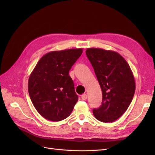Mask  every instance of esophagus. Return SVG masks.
I'll list each match as a JSON object with an SVG mask.
<instances>
[{
	"label": "esophagus",
	"instance_id": "esophagus-1",
	"mask_svg": "<svg viewBox=\"0 0 155 155\" xmlns=\"http://www.w3.org/2000/svg\"><path fill=\"white\" fill-rule=\"evenodd\" d=\"M81 99L83 100H85L87 99V95L86 94H83L81 96Z\"/></svg>",
	"mask_w": 155,
	"mask_h": 155
}]
</instances>
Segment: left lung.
<instances>
[{"label": "left lung", "instance_id": "left-lung-1", "mask_svg": "<svg viewBox=\"0 0 155 155\" xmlns=\"http://www.w3.org/2000/svg\"><path fill=\"white\" fill-rule=\"evenodd\" d=\"M86 54L103 95L101 105L93 109V114L102 122H113L123 115L133 100L136 85L132 70L116 51L91 48L87 49Z\"/></svg>", "mask_w": 155, "mask_h": 155}]
</instances>
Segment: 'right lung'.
I'll list each match as a JSON object with an SVG mask.
<instances>
[{"instance_id":"right-lung-1","label":"right lung","mask_w":155,"mask_h":155,"mask_svg":"<svg viewBox=\"0 0 155 155\" xmlns=\"http://www.w3.org/2000/svg\"><path fill=\"white\" fill-rule=\"evenodd\" d=\"M83 52L82 48L50 51L37 63L28 79L33 105L45 118L61 121L70 116L78 100L69 70Z\"/></svg>"}]
</instances>
